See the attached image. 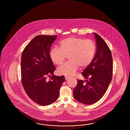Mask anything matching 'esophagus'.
<instances>
[{"label": "esophagus", "mask_w": 130, "mask_h": 130, "mask_svg": "<svg viewBox=\"0 0 130 130\" xmlns=\"http://www.w3.org/2000/svg\"><path fill=\"white\" fill-rule=\"evenodd\" d=\"M65 80H68V79H69L70 78V77L66 75V76H65Z\"/></svg>", "instance_id": "1"}]
</instances>
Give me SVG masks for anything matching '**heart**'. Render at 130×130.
<instances>
[{
    "instance_id": "heart-1",
    "label": "heart",
    "mask_w": 130,
    "mask_h": 130,
    "mask_svg": "<svg viewBox=\"0 0 130 130\" xmlns=\"http://www.w3.org/2000/svg\"><path fill=\"white\" fill-rule=\"evenodd\" d=\"M59 48L55 47L50 52V57L55 64L60 65L67 56L70 60L58 69L60 74L72 75L79 66L86 68L93 61L96 51V45L91 39L70 37L59 42Z\"/></svg>"
}]
</instances>
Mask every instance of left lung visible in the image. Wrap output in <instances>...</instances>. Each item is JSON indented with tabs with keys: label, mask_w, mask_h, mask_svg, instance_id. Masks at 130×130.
<instances>
[{
	"label": "left lung",
	"mask_w": 130,
	"mask_h": 130,
	"mask_svg": "<svg viewBox=\"0 0 130 130\" xmlns=\"http://www.w3.org/2000/svg\"><path fill=\"white\" fill-rule=\"evenodd\" d=\"M97 49L94 58L82 73L86 79L77 80L73 90L75 99L85 105L97 102L107 90L112 78V54L107 44L98 34L94 32Z\"/></svg>",
	"instance_id": "obj_1"
}]
</instances>
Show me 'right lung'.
Instances as JSON below:
<instances>
[{"mask_svg":"<svg viewBox=\"0 0 130 130\" xmlns=\"http://www.w3.org/2000/svg\"><path fill=\"white\" fill-rule=\"evenodd\" d=\"M57 36H36L26 45L21 58L22 83L28 96L41 106H47L57 100L64 76L53 74L56 68L51 60L50 47ZM47 76L51 77L47 80Z\"/></svg>","mask_w":130,"mask_h":130,"instance_id":"add662e5","label":"right lung"}]
</instances>
